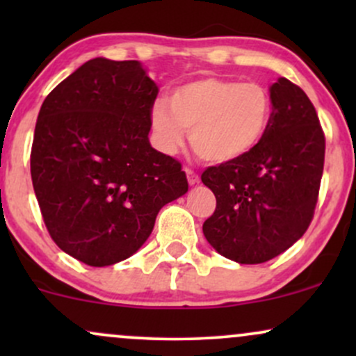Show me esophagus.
Listing matches in <instances>:
<instances>
[{
    "label": "esophagus",
    "instance_id": "obj_1",
    "mask_svg": "<svg viewBox=\"0 0 356 356\" xmlns=\"http://www.w3.org/2000/svg\"><path fill=\"white\" fill-rule=\"evenodd\" d=\"M184 172L187 174V181H189L191 186H195V184H199V175L195 174L194 170L187 169V167H186V169H184Z\"/></svg>",
    "mask_w": 356,
    "mask_h": 356
}]
</instances>
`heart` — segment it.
Masks as SVG:
<instances>
[{
  "mask_svg": "<svg viewBox=\"0 0 356 356\" xmlns=\"http://www.w3.org/2000/svg\"><path fill=\"white\" fill-rule=\"evenodd\" d=\"M271 115V95L263 85L202 76L170 90L167 105L157 102L150 124L165 154L177 152L191 130V147L202 161L227 164L263 142Z\"/></svg>",
  "mask_w": 356,
  "mask_h": 356,
  "instance_id": "obj_1",
  "label": "heart"
}]
</instances>
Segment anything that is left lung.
Segmentation results:
<instances>
[{
    "mask_svg": "<svg viewBox=\"0 0 356 356\" xmlns=\"http://www.w3.org/2000/svg\"><path fill=\"white\" fill-rule=\"evenodd\" d=\"M266 137L234 162L207 167L201 179L216 195L202 232L220 256L259 264L291 248L308 229L325 164V134L306 93L286 79L269 87Z\"/></svg>",
    "mask_w": 356,
    "mask_h": 356,
    "instance_id": "left-lung-1",
    "label": "left lung"
}]
</instances>
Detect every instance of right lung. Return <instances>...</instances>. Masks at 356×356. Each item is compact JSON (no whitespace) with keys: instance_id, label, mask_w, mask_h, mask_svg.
Masks as SVG:
<instances>
[{"instance_id":"1","label":"right lung","mask_w":356,"mask_h":356,"mask_svg":"<svg viewBox=\"0 0 356 356\" xmlns=\"http://www.w3.org/2000/svg\"><path fill=\"white\" fill-rule=\"evenodd\" d=\"M159 88L140 61L93 58L48 93L35 127L31 181L56 246L88 266L137 252L186 172L149 142Z\"/></svg>"}]
</instances>
